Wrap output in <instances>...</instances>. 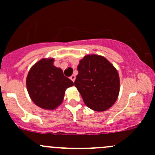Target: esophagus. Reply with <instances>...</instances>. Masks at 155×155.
I'll use <instances>...</instances> for the list:
<instances>
[{
	"label": "esophagus",
	"instance_id": "obj_1",
	"mask_svg": "<svg viewBox=\"0 0 155 155\" xmlns=\"http://www.w3.org/2000/svg\"><path fill=\"white\" fill-rule=\"evenodd\" d=\"M70 79L72 81H73V82H75V79H76V76H75V75H73V76H70Z\"/></svg>",
	"mask_w": 155,
	"mask_h": 155
}]
</instances>
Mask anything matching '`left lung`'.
<instances>
[{"label":"left lung","mask_w":155,"mask_h":155,"mask_svg":"<svg viewBox=\"0 0 155 155\" xmlns=\"http://www.w3.org/2000/svg\"><path fill=\"white\" fill-rule=\"evenodd\" d=\"M74 82L84 103L96 112H103L118 99L120 81L118 71L104 56L86 55L79 61Z\"/></svg>","instance_id":"obj_1"}]
</instances>
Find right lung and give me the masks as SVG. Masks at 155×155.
<instances>
[{
	"label": "right lung",
	"instance_id": "obj_1",
	"mask_svg": "<svg viewBox=\"0 0 155 155\" xmlns=\"http://www.w3.org/2000/svg\"><path fill=\"white\" fill-rule=\"evenodd\" d=\"M54 59H42L29 71L27 89L32 101L40 108L53 110L63 102L65 91L74 85L53 65Z\"/></svg>",
	"mask_w": 155,
	"mask_h": 155
}]
</instances>
